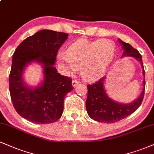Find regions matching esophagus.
Instances as JSON below:
<instances>
[{
	"instance_id": "obj_1",
	"label": "esophagus",
	"mask_w": 154,
	"mask_h": 154,
	"mask_svg": "<svg viewBox=\"0 0 154 154\" xmlns=\"http://www.w3.org/2000/svg\"><path fill=\"white\" fill-rule=\"evenodd\" d=\"M79 84V82L78 80H77V79H73V80H72V86H73L74 88H76V86Z\"/></svg>"
}]
</instances>
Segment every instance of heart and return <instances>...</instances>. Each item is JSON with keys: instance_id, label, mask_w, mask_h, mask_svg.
Returning a JSON list of instances; mask_svg holds the SVG:
<instances>
[{"instance_id": "obj_1", "label": "heart", "mask_w": 154, "mask_h": 154, "mask_svg": "<svg viewBox=\"0 0 154 154\" xmlns=\"http://www.w3.org/2000/svg\"><path fill=\"white\" fill-rule=\"evenodd\" d=\"M116 45L107 39L89 41L80 38L68 47L66 53H59L57 59L66 74H80L86 81H95L101 77L113 60Z\"/></svg>"}]
</instances>
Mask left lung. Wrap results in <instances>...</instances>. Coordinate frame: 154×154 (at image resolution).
Segmentation results:
<instances>
[{"label": "left lung", "instance_id": "left-lung-1", "mask_svg": "<svg viewBox=\"0 0 154 154\" xmlns=\"http://www.w3.org/2000/svg\"><path fill=\"white\" fill-rule=\"evenodd\" d=\"M123 46L124 52L122 57H132L140 62L143 69L144 79L143 81V89L139 97L129 104H123L111 100L107 95L104 88V79L102 77L95 83L88 85V97L85 104L88 116L97 122L112 123L128 117L134 112L141 104L145 91V71L143 64L142 57L138 50L129 44L118 38Z\"/></svg>", "mask_w": 154, "mask_h": 154}]
</instances>
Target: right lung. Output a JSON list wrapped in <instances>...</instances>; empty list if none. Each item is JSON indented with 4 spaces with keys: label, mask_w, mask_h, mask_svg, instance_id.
<instances>
[{
    "label": "right lung",
    "mask_w": 154,
    "mask_h": 154,
    "mask_svg": "<svg viewBox=\"0 0 154 154\" xmlns=\"http://www.w3.org/2000/svg\"><path fill=\"white\" fill-rule=\"evenodd\" d=\"M68 34L42 30L23 40L13 55L9 75V91L16 112L34 123L56 122L62 116L64 97L72 91V79L61 75L54 66L59 48ZM32 61L43 66L44 80L39 86H27L22 79L23 70Z\"/></svg>",
    "instance_id": "1"
}]
</instances>
